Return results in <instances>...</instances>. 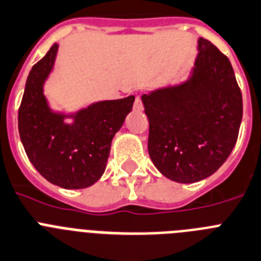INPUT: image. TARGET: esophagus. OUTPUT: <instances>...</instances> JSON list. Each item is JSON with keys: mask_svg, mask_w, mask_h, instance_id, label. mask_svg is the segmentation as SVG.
<instances>
[{"mask_svg": "<svg viewBox=\"0 0 261 261\" xmlns=\"http://www.w3.org/2000/svg\"><path fill=\"white\" fill-rule=\"evenodd\" d=\"M134 109H135V110H138V112H140V110L143 109V102H142V97L138 96L137 98H135V103H134Z\"/></svg>", "mask_w": 261, "mask_h": 261, "instance_id": "34e87169", "label": "esophagus"}]
</instances>
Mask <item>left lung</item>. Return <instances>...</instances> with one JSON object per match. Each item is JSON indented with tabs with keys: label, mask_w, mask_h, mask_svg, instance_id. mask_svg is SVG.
<instances>
[{
	"label": "left lung",
	"mask_w": 261,
	"mask_h": 261,
	"mask_svg": "<svg viewBox=\"0 0 261 261\" xmlns=\"http://www.w3.org/2000/svg\"><path fill=\"white\" fill-rule=\"evenodd\" d=\"M198 49L189 80L142 97L149 158L165 177L184 184L209 177L226 162L243 115L227 56L203 38Z\"/></svg>",
	"instance_id": "obj_1"
}]
</instances>
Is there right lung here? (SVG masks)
I'll return each instance as SVG.
<instances>
[{"label": "right lung", "mask_w": 261, "mask_h": 261, "mask_svg": "<svg viewBox=\"0 0 261 261\" xmlns=\"http://www.w3.org/2000/svg\"><path fill=\"white\" fill-rule=\"evenodd\" d=\"M58 44L29 73L18 110V130L27 158L51 184L64 189L93 185L106 168L110 146L133 109L135 97L101 101L76 114L51 112L43 84L52 71ZM73 117V124H65Z\"/></svg>", "instance_id": "add662e5"}]
</instances>
